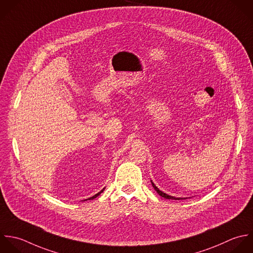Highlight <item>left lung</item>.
I'll return each instance as SVG.
<instances>
[{"label":"left lung","mask_w":253,"mask_h":253,"mask_svg":"<svg viewBox=\"0 0 253 253\" xmlns=\"http://www.w3.org/2000/svg\"><path fill=\"white\" fill-rule=\"evenodd\" d=\"M152 185H153V187L155 188V190L162 196V197H165L166 199H172V200H180V199H182V198H176V197H173V196H170V195H168V194H166L165 192H163V191H161L153 182H152Z\"/></svg>","instance_id":"1"}]
</instances>
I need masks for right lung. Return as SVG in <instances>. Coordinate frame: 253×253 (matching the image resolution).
Wrapping results in <instances>:
<instances>
[{"label":"right lung","mask_w":253,"mask_h":253,"mask_svg":"<svg viewBox=\"0 0 253 253\" xmlns=\"http://www.w3.org/2000/svg\"><path fill=\"white\" fill-rule=\"evenodd\" d=\"M103 190H104V188H103ZM103 190H101V191H100V192H98V193H97V194H95V195H94V196H92V197H90V198H88V199H89V200H90V199H94V198H96V197H97V196H98V195H99V194H100V193H101V192H103Z\"/></svg>","instance_id":"obj_1"}]
</instances>
